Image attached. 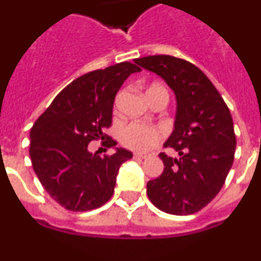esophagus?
Wrapping results in <instances>:
<instances>
[{
	"instance_id": "34e87169",
	"label": "esophagus",
	"mask_w": 261,
	"mask_h": 261,
	"mask_svg": "<svg viewBox=\"0 0 261 261\" xmlns=\"http://www.w3.org/2000/svg\"><path fill=\"white\" fill-rule=\"evenodd\" d=\"M135 157H136V158H142V160H145V158L149 157V153H145V152H136V153H135Z\"/></svg>"
}]
</instances>
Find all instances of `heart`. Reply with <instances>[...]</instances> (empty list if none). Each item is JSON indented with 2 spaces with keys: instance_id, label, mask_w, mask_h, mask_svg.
Returning a JSON list of instances; mask_svg holds the SVG:
<instances>
[{
  "instance_id": "heart-1",
  "label": "heart",
  "mask_w": 261,
  "mask_h": 261,
  "mask_svg": "<svg viewBox=\"0 0 261 261\" xmlns=\"http://www.w3.org/2000/svg\"><path fill=\"white\" fill-rule=\"evenodd\" d=\"M155 89H165L160 85H153L147 91ZM161 139V131L152 126L144 125H133L127 126L121 134V140L126 147L136 150H148L154 147Z\"/></svg>"
}]
</instances>
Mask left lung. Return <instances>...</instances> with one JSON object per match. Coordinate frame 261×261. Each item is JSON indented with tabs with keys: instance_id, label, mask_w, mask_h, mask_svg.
<instances>
[{
	"instance_id": "left-lung-1",
	"label": "left lung",
	"mask_w": 261,
	"mask_h": 261,
	"mask_svg": "<svg viewBox=\"0 0 261 261\" xmlns=\"http://www.w3.org/2000/svg\"><path fill=\"white\" fill-rule=\"evenodd\" d=\"M160 75L176 99L174 128L160 153L164 172L147 182L150 202L164 213L191 215L210 203L233 165L236 135L230 112L213 82L192 63L169 55L135 59Z\"/></svg>"
}]
</instances>
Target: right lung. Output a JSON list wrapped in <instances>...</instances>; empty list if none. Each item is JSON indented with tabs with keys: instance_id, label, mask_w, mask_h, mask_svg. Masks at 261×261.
<instances>
[{
	"instance_id": "1",
	"label": "right lung",
	"mask_w": 261,
	"mask_h": 261,
	"mask_svg": "<svg viewBox=\"0 0 261 261\" xmlns=\"http://www.w3.org/2000/svg\"><path fill=\"white\" fill-rule=\"evenodd\" d=\"M140 68L123 62L81 75L57 95L32 127V166L51 198L67 210L89 211L108 202L119 167L133 158L112 138L104 143L116 149L112 155L92 154L89 143L103 140L117 91Z\"/></svg>"
}]
</instances>
